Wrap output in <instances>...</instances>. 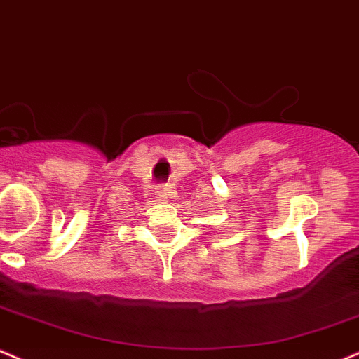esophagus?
I'll return each mask as SVG.
<instances>
[{
	"instance_id": "obj_1",
	"label": "esophagus",
	"mask_w": 359,
	"mask_h": 359,
	"mask_svg": "<svg viewBox=\"0 0 359 359\" xmlns=\"http://www.w3.org/2000/svg\"><path fill=\"white\" fill-rule=\"evenodd\" d=\"M154 195L159 201H166L168 200V190H166V188H163V187L158 188V191H156Z\"/></svg>"
}]
</instances>
